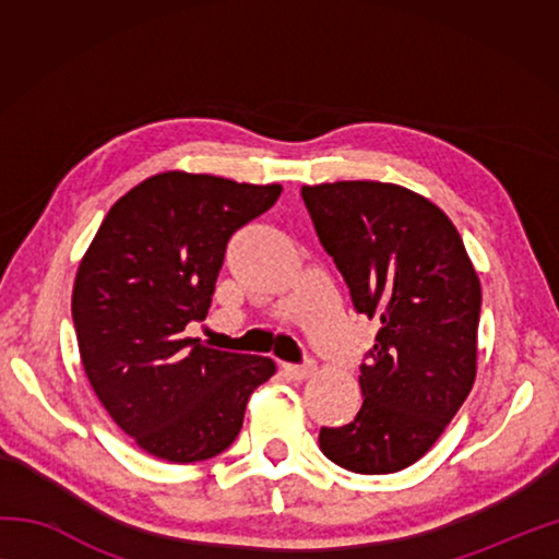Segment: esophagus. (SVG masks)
Listing matches in <instances>:
<instances>
[{
	"instance_id": "obj_1",
	"label": "esophagus",
	"mask_w": 559,
	"mask_h": 559,
	"mask_svg": "<svg viewBox=\"0 0 559 559\" xmlns=\"http://www.w3.org/2000/svg\"><path fill=\"white\" fill-rule=\"evenodd\" d=\"M286 372L293 377V380H306V377L316 372V362L313 359H306V362L300 365H286Z\"/></svg>"
}]
</instances>
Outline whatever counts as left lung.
Listing matches in <instances>:
<instances>
[{
	"mask_svg": "<svg viewBox=\"0 0 559 559\" xmlns=\"http://www.w3.org/2000/svg\"><path fill=\"white\" fill-rule=\"evenodd\" d=\"M357 313L380 318L359 365L365 402L320 429L325 456L353 473H394L427 453L476 380L480 283L437 204L384 182L300 189Z\"/></svg>",
	"mask_w": 559,
	"mask_h": 559,
	"instance_id": "left-lung-1",
	"label": "left lung"
}]
</instances>
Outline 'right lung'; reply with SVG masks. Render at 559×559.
<instances>
[{
  "label": "right lung",
  "instance_id": "right-lung-1",
  "mask_svg": "<svg viewBox=\"0 0 559 559\" xmlns=\"http://www.w3.org/2000/svg\"><path fill=\"white\" fill-rule=\"evenodd\" d=\"M278 185L163 173L110 206L75 276L81 362L112 421L173 463L219 456L239 437L271 357L185 337L212 306L226 243L269 212Z\"/></svg>",
  "mask_w": 559,
  "mask_h": 559
}]
</instances>
